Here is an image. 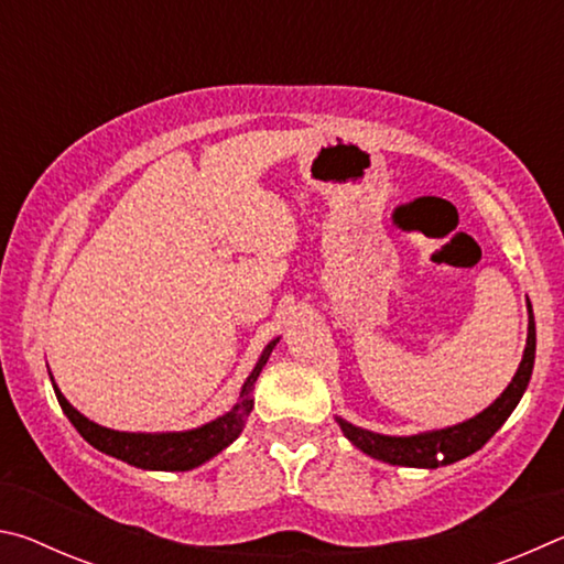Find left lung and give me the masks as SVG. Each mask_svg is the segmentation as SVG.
I'll return each mask as SVG.
<instances>
[{"instance_id":"8db88e82","label":"left lung","mask_w":564,"mask_h":564,"mask_svg":"<svg viewBox=\"0 0 564 564\" xmlns=\"http://www.w3.org/2000/svg\"><path fill=\"white\" fill-rule=\"evenodd\" d=\"M534 366V318H532V305H530V328H528V346H524V356L514 373L512 383L508 390L495 400V403L482 410L480 415H475L467 423H460L455 427H445V431H433L423 435H410V437H390L360 431V427L346 423L338 417V425L343 435L348 441L360 447L362 453L390 465H410V467H441L451 465L455 460L473 455L475 451L490 441V437L500 431V425L510 417L514 405L520 403L524 388L530 383Z\"/></svg>"}]
</instances>
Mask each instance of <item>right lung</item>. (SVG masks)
I'll return each mask as SVG.
<instances>
[{
    "label": "right lung",
    "mask_w": 564,
    "mask_h": 564,
    "mask_svg": "<svg viewBox=\"0 0 564 564\" xmlns=\"http://www.w3.org/2000/svg\"><path fill=\"white\" fill-rule=\"evenodd\" d=\"M279 338L271 340L265 346L261 360L256 362L253 373L248 376L241 390V403H238L231 413H226L224 417L214 420L204 427H196V431L188 433H161V435H144V433H117L109 431V427H101L91 420L84 417L79 410H74L66 398L59 393V388L54 386L56 400L64 410V415L69 417V423L76 427L84 441L89 445L97 447V451L107 453L111 457H119V460L144 467V470H191V467L206 463L208 457H214L216 453H221L228 443H234L238 433L243 431L246 417L251 415L253 410V398L251 390L256 378L269 360L271 350L275 348Z\"/></svg>",
    "instance_id": "right-lung-1"
}]
</instances>
